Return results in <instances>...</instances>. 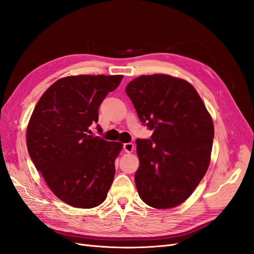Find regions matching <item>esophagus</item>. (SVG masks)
Segmentation results:
<instances>
[{
    "label": "esophagus",
    "mask_w": 254,
    "mask_h": 254,
    "mask_svg": "<svg viewBox=\"0 0 254 254\" xmlns=\"http://www.w3.org/2000/svg\"><path fill=\"white\" fill-rule=\"evenodd\" d=\"M134 149V144L132 143H125L124 144V150L128 153H131Z\"/></svg>",
    "instance_id": "1"
}]
</instances>
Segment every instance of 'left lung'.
I'll return each instance as SVG.
<instances>
[{
	"label": "left lung",
	"instance_id": "8db88e82",
	"mask_svg": "<svg viewBox=\"0 0 254 254\" xmlns=\"http://www.w3.org/2000/svg\"><path fill=\"white\" fill-rule=\"evenodd\" d=\"M125 91L140 121L153 130L150 140H135L137 193L149 206L172 209L187 200L209 168L212 117L196 89L171 75L139 76Z\"/></svg>",
	"mask_w": 254,
	"mask_h": 254
}]
</instances>
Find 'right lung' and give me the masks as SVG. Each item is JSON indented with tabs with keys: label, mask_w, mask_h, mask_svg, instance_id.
I'll return each mask as SVG.
<instances>
[{
	"label": "right lung",
	"mask_w": 254,
	"mask_h": 254,
	"mask_svg": "<svg viewBox=\"0 0 254 254\" xmlns=\"http://www.w3.org/2000/svg\"><path fill=\"white\" fill-rule=\"evenodd\" d=\"M123 75L66 76L44 92L30 115L26 144L51 190L78 209L104 202L115 175L120 142L91 135L98 108ZM101 130V128L98 127Z\"/></svg>",
	"instance_id": "1"
}]
</instances>
